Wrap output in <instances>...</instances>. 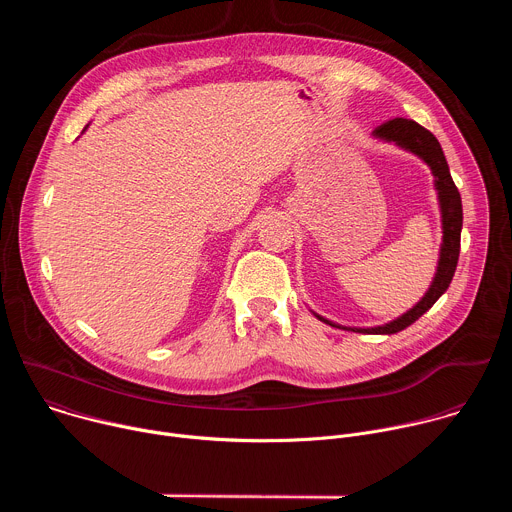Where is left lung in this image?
Returning <instances> with one entry per match:
<instances>
[{"label":"left lung","mask_w":512,"mask_h":512,"mask_svg":"<svg viewBox=\"0 0 512 512\" xmlns=\"http://www.w3.org/2000/svg\"><path fill=\"white\" fill-rule=\"evenodd\" d=\"M373 135L377 139L389 141L399 145V148L415 154L417 158H421L431 174H433V184L437 190V200H440V212H442V247H440V261H437V269H435V277L429 285V289L425 291V296L411 308L407 310L403 316H399L397 320L383 324V326H375V328H346V326H338L322 316L316 314L318 320L336 326V328H344V330H352V332H362V334H395L405 330L407 326H411L415 320H419L437 300L442 298L444 291L450 287L452 277L456 273V265H458V257H460V235H462V198L460 192L452 180L446 156L442 152L440 141L435 139V135L431 131H427L425 127H421L419 123L411 121V119H391L383 125H379Z\"/></svg>","instance_id":"1"}]
</instances>
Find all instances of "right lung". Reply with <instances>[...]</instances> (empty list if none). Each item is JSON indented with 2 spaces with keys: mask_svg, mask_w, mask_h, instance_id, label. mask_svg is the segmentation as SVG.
<instances>
[{
  "mask_svg": "<svg viewBox=\"0 0 512 512\" xmlns=\"http://www.w3.org/2000/svg\"><path fill=\"white\" fill-rule=\"evenodd\" d=\"M85 129H87V127H85Z\"/></svg>",
  "mask_w": 512,
  "mask_h": 512,
  "instance_id": "obj_1",
  "label": "right lung"
}]
</instances>
